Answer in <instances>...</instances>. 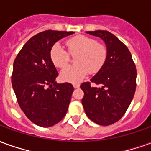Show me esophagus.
Returning a JSON list of instances; mask_svg holds the SVG:
<instances>
[{
  "mask_svg": "<svg viewBox=\"0 0 151 151\" xmlns=\"http://www.w3.org/2000/svg\"><path fill=\"white\" fill-rule=\"evenodd\" d=\"M73 86L74 88H78L79 86H80V84H79V83H73Z\"/></svg>",
  "mask_w": 151,
  "mask_h": 151,
  "instance_id": "1",
  "label": "esophagus"
}]
</instances>
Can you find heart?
I'll return each instance as SVG.
<instances>
[{"label":"heart","instance_id":"b5f03b06","mask_svg":"<svg viewBox=\"0 0 151 151\" xmlns=\"http://www.w3.org/2000/svg\"><path fill=\"white\" fill-rule=\"evenodd\" d=\"M66 46L70 55H77L74 66H68L60 72V78L69 82L81 81L91 73L99 72L108 57V48L104 44L99 43L97 40L86 35H77L66 41ZM52 63L58 68H64L70 57L68 52L59 43H55L50 51Z\"/></svg>","mask_w":151,"mask_h":151}]
</instances>
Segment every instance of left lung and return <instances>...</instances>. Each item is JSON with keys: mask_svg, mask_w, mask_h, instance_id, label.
Instances as JSON below:
<instances>
[{"mask_svg": "<svg viewBox=\"0 0 151 151\" xmlns=\"http://www.w3.org/2000/svg\"><path fill=\"white\" fill-rule=\"evenodd\" d=\"M100 38L108 48V57L91 82H83L82 104L86 116L100 125H110L120 120L133 100L136 91L137 70L129 50L116 36L107 31H86Z\"/></svg>", "mask_w": 151, "mask_h": 151, "instance_id": "1", "label": "left lung"}]
</instances>
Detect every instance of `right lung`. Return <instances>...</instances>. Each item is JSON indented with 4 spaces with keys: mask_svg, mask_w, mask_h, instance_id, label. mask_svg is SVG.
Wrapping results in <instances>:
<instances>
[{
    "mask_svg": "<svg viewBox=\"0 0 151 151\" xmlns=\"http://www.w3.org/2000/svg\"><path fill=\"white\" fill-rule=\"evenodd\" d=\"M73 31L40 32L22 47L13 65L12 86L20 108L40 127H51L62 120L71 100V83H56L58 72L50 57L52 47Z\"/></svg>",
    "mask_w": 151,
    "mask_h": 151,
    "instance_id": "1",
    "label": "right lung"
}]
</instances>
